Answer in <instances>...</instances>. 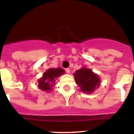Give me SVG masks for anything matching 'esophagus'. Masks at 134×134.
Returning a JSON list of instances; mask_svg holds the SVG:
<instances>
[{"label":"esophagus","mask_w":134,"mask_h":134,"mask_svg":"<svg viewBox=\"0 0 134 134\" xmlns=\"http://www.w3.org/2000/svg\"><path fill=\"white\" fill-rule=\"evenodd\" d=\"M65 71H66V72L67 73V74H70V70L69 68H66V69L65 70Z\"/></svg>","instance_id":"34e87169"}]
</instances>
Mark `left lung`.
Masks as SVG:
<instances>
[{
  "label": "left lung",
  "instance_id": "8db88e82",
  "mask_svg": "<svg viewBox=\"0 0 134 134\" xmlns=\"http://www.w3.org/2000/svg\"><path fill=\"white\" fill-rule=\"evenodd\" d=\"M74 76L76 83L80 86V91L84 93H93L100 85L99 75L86 67H82L76 71Z\"/></svg>",
  "mask_w": 134,
  "mask_h": 134
}]
</instances>
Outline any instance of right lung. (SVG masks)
I'll use <instances>...</instances> for the list:
<instances>
[{
	"label": "right lung",
	"instance_id": "1",
	"mask_svg": "<svg viewBox=\"0 0 134 134\" xmlns=\"http://www.w3.org/2000/svg\"><path fill=\"white\" fill-rule=\"evenodd\" d=\"M65 71L61 68H49L42 75V77L37 80L38 88L45 91L46 93H50L53 90L52 87L55 85L57 78L63 75Z\"/></svg>",
	"mask_w": 134,
	"mask_h": 134
}]
</instances>
